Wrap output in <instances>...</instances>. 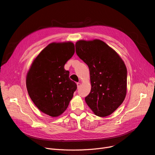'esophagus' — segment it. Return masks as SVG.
<instances>
[{"label":"esophagus","instance_id":"esophagus-1","mask_svg":"<svg viewBox=\"0 0 155 155\" xmlns=\"http://www.w3.org/2000/svg\"><path fill=\"white\" fill-rule=\"evenodd\" d=\"M80 86H81V83H77V87H78V88H79V87H80Z\"/></svg>","mask_w":155,"mask_h":155}]
</instances>
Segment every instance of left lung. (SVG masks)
Returning <instances> with one entry per match:
<instances>
[{
    "instance_id": "left-lung-1",
    "label": "left lung",
    "mask_w": 155,
    "mask_h": 155,
    "mask_svg": "<svg viewBox=\"0 0 155 155\" xmlns=\"http://www.w3.org/2000/svg\"><path fill=\"white\" fill-rule=\"evenodd\" d=\"M76 51L90 71L91 90L85 97L87 104L97 116L110 115L126 96L127 71L124 61L100 39L77 41Z\"/></svg>"
}]
</instances>
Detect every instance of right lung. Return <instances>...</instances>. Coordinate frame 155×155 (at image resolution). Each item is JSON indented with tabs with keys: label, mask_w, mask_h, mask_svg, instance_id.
Instances as JSON below:
<instances>
[{
	"label": "right lung",
	"mask_w": 155,
	"mask_h": 155,
	"mask_svg": "<svg viewBox=\"0 0 155 155\" xmlns=\"http://www.w3.org/2000/svg\"><path fill=\"white\" fill-rule=\"evenodd\" d=\"M74 52L72 42L51 43L33 61L27 73L26 84L31 100L50 116L55 118L66 110L77 88L64 68Z\"/></svg>",
	"instance_id": "add662e5"
}]
</instances>
